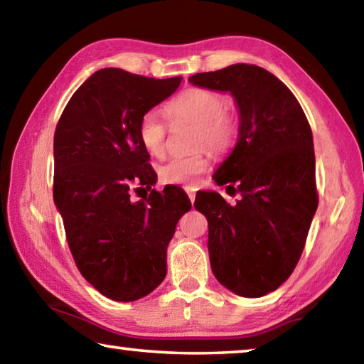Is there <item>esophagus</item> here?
Segmentation results:
<instances>
[{"mask_svg":"<svg viewBox=\"0 0 364 364\" xmlns=\"http://www.w3.org/2000/svg\"><path fill=\"white\" fill-rule=\"evenodd\" d=\"M186 194H188V197H189V200L194 202V199H196V191H194L193 188H186Z\"/></svg>","mask_w":364,"mask_h":364,"instance_id":"34e87169","label":"esophagus"}]
</instances>
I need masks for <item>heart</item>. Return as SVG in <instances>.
<instances>
[{"label": "heart", "mask_w": 364, "mask_h": 364, "mask_svg": "<svg viewBox=\"0 0 364 364\" xmlns=\"http://www.w3.org/2000/svg\"><path fill=\"white\" fill-rule=\"evenodd\" d=\"M164 114L170 123L193 122L194 146H207L213 152H225L234 143L237 133L236 117L226 110V97L208 88H189L168 101ZM138 139L141 146L154 157L164 156L167 125L154 112L139 117ZM210 154L199 149L191 156L171 157L159 168L162 183L178 186H196L199 178L210 168Z\"/></svg>", "instance_id": "heart-1"}]
</instances>
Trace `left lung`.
<instances>
[{
	"label": "left lung",
	"instance_id": "1",
	"mask_svg": "<svg viewBox=\"0 0 364 364\" xmlns=\"http://www.w3.org/2000/svg\"><path fill=\"white\" fill-rule=\"evenodd\" d=\"M189 82L230 91L239 107V138L213 180L234 194H196L208 221V254L221 284L241 297L273 292L297 267L318 207L313 134L292 91L258 65L234 64Z\"/></svg>",
	"mask_w": 364,
	"mask_h": 364
}]
</instances>
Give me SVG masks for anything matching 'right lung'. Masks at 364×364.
<instances>
[{"label":"right lung","instance_id":"1","mask_svg":"<svg viewBox=\"0 0 364 364\" xmlns=\"http://www.w3.org/2000/svg\"><path fill=\"white\" fill-rule=\"evenodd\" d=\"M180 83L101 69L73 93L54 133L53 196L67 244L83 278L115 301L146 297L164 281L167 245L191 208L176 186L130 197L133 184L149 191L157 180L138 139L139 117Z\"/></svg>","mask_w":364,"mask_h":364}]
</instances>
